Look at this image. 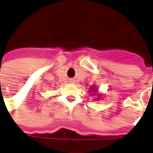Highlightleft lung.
I'll return each instance as SVG.
<instances>
[{
  "instance_id": "8db88e82",
  "label": "left lung",
  "mask_w": 153,
  "mask_h": 153,
  "mask_svg": "<svg viewBox=\"0 0 153 153\" xmlns=\"http://www.w3.org/2000/svg\"><path fill=\"white\" fill-rule=\"evenodd\" d=\"M94 92V93H96V92L97 91V89H95V88H94V87H92L91 89H90V90H89V92ZM97 96H98V97H99V94H97ZM97 99H98V98H97Z\"/></svg>"
}]
</instances>
